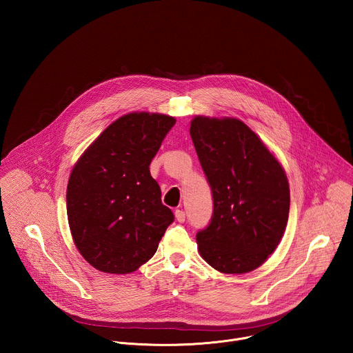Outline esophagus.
I'll list each match as a JSON object with an SVG mask.
<instances>
[{
	"mask_svg": "<svg viewBox=\"0 0 353 353\" xmlns=\"http://www.w3.org/2000/svg\"><path fill=\"white\" fill-rule=\"evenodd\" d=\"M174 216H176L177 222H180V223H183V222L185 221V212H184L183 210H176V212H174Z\"/></svg>",
	"mask_w": 353,
	"mask_h": 353,
	"instance_id": "34e87169",
	"label": "esophagus"
}]
</instances>
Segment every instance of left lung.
Masks as SVG:
<instances>
[{"instance_id": "obj_1", "label": "left lung", "mask_w": 353, "mask_h": 353, "mask_svg": "<svg viewBox=\"0 0 353 353\" xmlns=\"http://www.w3.org/2000/svg\"><path fill=\"white\" fill-rule=\"evenodd\" d=\"M190 135L214 198L211 222L196 233L199 254L223 274L253 271L274 253L286 229L285 170L237 119L196 116Z\"/></svg>"}]
</instances>
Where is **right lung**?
<instances>
[{"label": "right lung", "mask_w": 353, "mask_h": 353, "mask_svg": "<svg viewBox=\"0 0 353 353\" xmlns=\"http://www.w3.org/2000/svg\"><path fill=\"white\" fill-rule=\"evenodd\" d=\"M176 124L158 113H128L112 123L75 163L67 215L81 256L96 270L130 274L157 253L174 221L149 165Z\"/></svg>", "instance_id": "add662e5"}]
</instances>
